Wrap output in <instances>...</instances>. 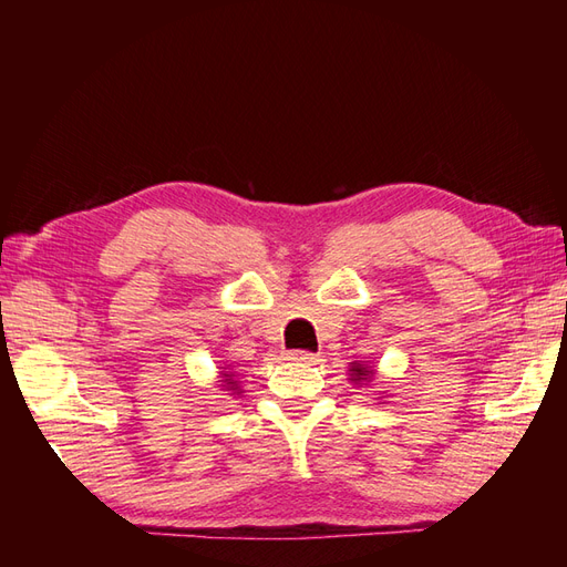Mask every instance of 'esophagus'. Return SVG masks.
Wrapping results in <instances>:
<instances>
[{
	"mask_svg": "<svg viewBox=\"0 0 567 567\" xmlns=\"http://www.w3.org/2000/svg\"><path fill=\"white\" fill-rule=\"evenodd\" d=\"M288 359H290V362H298V364H317L319 362V357L315 352H305V350L288 352Z\"/></svg>",
	"mask_w": 567,
	"mask_h": 567,
	"instance_id": "obj_1",
	"label": "esophagus"
}]
</instances>
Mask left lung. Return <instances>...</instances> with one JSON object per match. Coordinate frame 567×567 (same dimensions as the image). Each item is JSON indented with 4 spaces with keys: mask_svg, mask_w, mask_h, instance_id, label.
Listing matches in <instances>:
<instances>
[{
    "mask_svg": "<svg viewBox=\"0 0 567 567\" xmlns=\"http://www.w3.org/2000/svg\"><path fill=\"white\" fill-rule=\"evenodd\" d=\"M350 373V383H354V385H371L373 383V379H375V367H371V364H367V362H352L350 364V369H348Z\"/></svg>",
    "mask_w": 567,
    "mask_h": 567,
    "instance_id": "8db88e82",
    "label": "left lung"
}]
</instances>
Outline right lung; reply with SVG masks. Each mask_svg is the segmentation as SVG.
<instances>
[{
    "mask_svg": "<svg viewBox=\"0 0 567 567\" xmlns=\"http://www.w3.org/2000/svg\"><path fill=\"white\" fill-rule=\"evenodd\" d=\"M217 369H221L219 371V375H217V383H219V390H227V392H231V394H238V398H241V394L246 392L244 390V385H241V381H236V371H231L227 364L225 367H217Z\"/></svg>",
    "mask_w": 567,
    "mask_h": 567,
    "instance_id": "obj_1",
    "label": "right lung"
}]
</instances>
